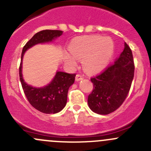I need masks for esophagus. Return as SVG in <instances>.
Wrapping results in <instances>:
<instances>
[{"mask_svg": "<svg viewBox=\"0 0 151 151\" xmlns=\"http://www.w3.org/2000/svg\"><path fill=\"white\" fill-rule=\"evenodd\" d=\"M75 80L77 82L80 81V80H83V76L80 75V74H77V75H76V77H75Z\"/></svg>", "mask_w": 151, "mask_h": 151, "instance_id": "esophagus-1", "label": "esophagus"}]
</instances>
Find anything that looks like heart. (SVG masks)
I'll return each instance as SVG.
<instances>
[{
	"instance_id": "heart-1",
	"label": "heart",
	"mask_w": 151,
	"mask_h": 151,
	"mask_svg": "<svg viewBox=\"0 0 151 151\" xmlns=\"http://www.w3.org/2000/svg\"><path fill=\"white\" fill-rule=\"evenodd\" d=\"M68 50L72 55L66 54L65 63L68 66H77V59L83 60V67L90 73H96L107 66L114 54L113 41L102 36H85L74 39Z\"/></svg>"
}]
</instances>
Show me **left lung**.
I'll return each mask as SVG.
<instances>
[{
    "label": "left lung",
    "mask_w": 151,
    "mask_h": 151,
    "mask_svg": "<svg viewBox=\"0 0 151 151\" xmlns=\"http://www.w3.org/2000/svg\"><path fill=\"white\" fill-rule=\"evenodd\" d=\"M134 74L132 52L125 42L123 51L113 64L91 79L93 90L88 98L90 109L99 115H108L116 110L129 93Z\"/></svg>",
    "instance_id": "8db88e82"
}]
</instances>
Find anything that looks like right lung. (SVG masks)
I'll return each instance as SVG.
<instances>
[{
  "instance_id": "1",
  "label": "right lung",
  "mask_w": 151,
  "mask_h": 151,
  "mask_svg": "<svg viewBox=\"0 0 151 151\" xmlns=\"http://www.w3.org/2000/svg\"><path fill=\"white\" fill-rule=\"evenodd\" d=\"M62 34L63 31L58 30H45L38 32L24 46L21 55L19 80L22 89L29 103L43 113H58L65 107L68 88L74 83L76 74L57 71L54 78L49 84L41 88L33 87L25 83L22 77V59L25 52L32 47L39 44L52 42Z\"/></svg>"
}]
</instances>
